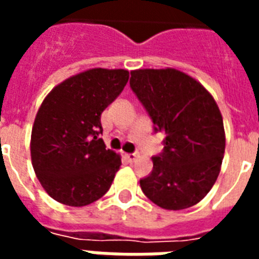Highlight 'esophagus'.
Instances as JSON below:
<instances>
[{
    "label": "esophagus",
    "mask_w": 259,
    "mask_h": 259,
    "mask_svg": "<svg viewBox=\"0 0 259 259\" xmlns=\"http://www.w3.org/2000/svg\"><path fill=\"white\" fill-rule=\"evenodd\" d=\"M125 157H126V160H127V161H129V162H133L134 160L137 158V154H136V153H129V154H125Z\"/></svg>",
    "instance_id": "obj_1"
}]
</instances>
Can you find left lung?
<instances>
[{"instance_id":"8db88e82","label":"left lung","mask_w":259,"mask_h":259,"mask_svg":"<svg viewBox=\"0 0 259 259\" xmlns=\"http://www.w3.org/2000/svg\"><path fill=\"white\" fill-rule=\"evenodd\" d=\"M130 87L162 132L164 149L153 156V170L140 180L142 192L165 209L192 207L209 192L221 172L226 137L212 95L184 72L136 70Z\"/></svg>"}]
</instances>
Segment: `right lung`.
<instances>
[{"instance_id":"right-lung-1","label":"right lung","mask_w":259,"mask_h":259,"mask_svg":"<svg viewBox=\"0 0 259 259\" xmlns=\"http://www.w3.org/2000/svg\"><path fill=\"white\" fill-rule=\"evenodd\" d=\"M129 80V71L93 68L55 87L34 118L30 157L52 199L82 207L101 199L121 166L106 149L101 115Z\"/></svg>"}]
</instances>
